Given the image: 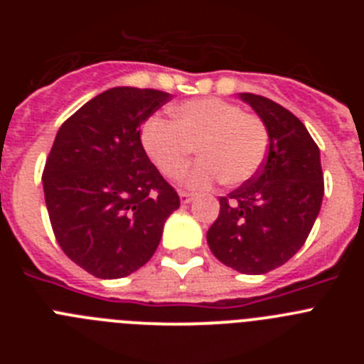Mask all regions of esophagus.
Instances as JSON below:
<instances>
[{"label":"esophagus","instance_id":"esophagus-1","mask_svg":"<svg viewBox=\"0 0 364 364\" xmlns=\"http://www.w3.org/2000/svg\"><path fill=\"white\" fill-rule=\"evenodd\" d=\"M178 195H180V202H182V204H189V202L193 200V195H191V193L180 191Z\"/></svg>","mask_w":364,"mask_h":364}]
</instances>
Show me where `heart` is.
<instances>
[{"label": "heart", "mask_w": 364, "mask_h": 364, "mask_svg": "<svg viewBox=\"0 0 364 364\" xmlns=\"http://www.w3.org/2000/svg\"><path fill=\"white\" fill-rule=\"evenodd\" d=\"M175 122L151 117L140 140L144 151L167 178L188 166L195 147L202 159L182 175L189 189H210L218 180L240 186L259 173L268 151V129L255 114L222 98H197L173 109Z\"/></svg>", "instance_id": "heart-1"}]
</instances>
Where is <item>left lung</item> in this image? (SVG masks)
Instances as JSON below:
<instances>
[{"instance_id":"8db88e82","label":"left lung","mask_w":364,"mask_h":364,"mask_svg":"<svg viewBox=\"0 0 364 364\" xmlns=\"http://www.w3.org/2000/svg\"><path fill=\"white\" fill-rule=\"evenodd\" d=\"M268 129V156L228 197L205 239L222 264L246 275L279 268L306 242L324 195L321 153L294 112L264 96L240 92Z\"/></svg>"}]
</instances>
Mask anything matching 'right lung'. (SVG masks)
I'll return each mask as SVG.
<instances>
[{"label":"right lung","instance_id":"add662e5","mask_svg":"<svg viewBox=\"0 0 364 364\" xmlns=\"http://www.w3.org/2000/svg\"><path fill=\"white\" fill-rule=\"evenodd\" d=\"M169 92L112 87L60 127L43 169L45 204L63 253L98 279L127 277L159 247L180 198L151 164L144 122Z\"/></svg>","mask_w":364,"mask_h":364}]
</instances>
